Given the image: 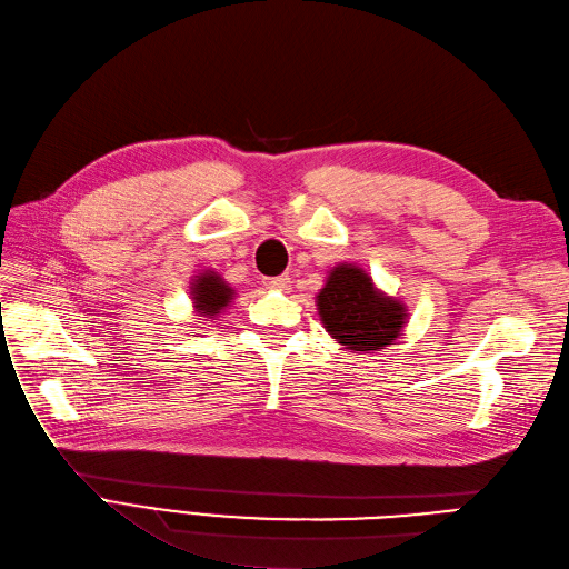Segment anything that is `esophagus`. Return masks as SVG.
I'll use <instances>...</instances> for the list:
<instances>
[{
    "instance_id": "34e87169",
    "label": "esophagus",
    "mask_w": 569,
    "mask_h": 569,
    "mask_svg": "<svg viewBox=\"0 0 569 569\" xmlns=\"http://www.w3.org/2000/svg\"><path fill=\"white\" fill-rule=\"evenodd\" d=\"M264 286L271 288V290H288V288H290V279L286 277V273H281V277H269V279H264Z\"/></svg>"
}]
</instances>
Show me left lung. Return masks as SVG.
<instances>
[{
    "label": "left lung",
    "instance_id": "8db88e82",
    "mask_svg": "<svg viewBox=\"0 0 569 569\" xmlns=\"http://www.w3.org/2000/svg\"><path fill=\"white\" fill-rule=\"evenodd\" d=\"M321 323L345 350L380 352L392 345L407 323V307L376 288L357 264L331 269L317 296Z\"/></svg>",
    "mask_w": 569,
    "mask_h": 569
}]
</instances>
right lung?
<instances>
[{"mask_svg":"<svg viewBox=\"0 0 569 569\" xmlns=\"http://www.w3.org/2000/svg\"><path fill=\"white\" fill-rule=\"evenodd\" d=\"M233 296H236L233 288L212 269H206L203 273L193 277V283H191L193 307L198 311V317H206V321L222 315V311L229 307V302L233 300Z\"/></svg>","mask_w":569,"mask_h":569,"instance_id":"right-lung-1","label":"right lung"}]
</instances>
